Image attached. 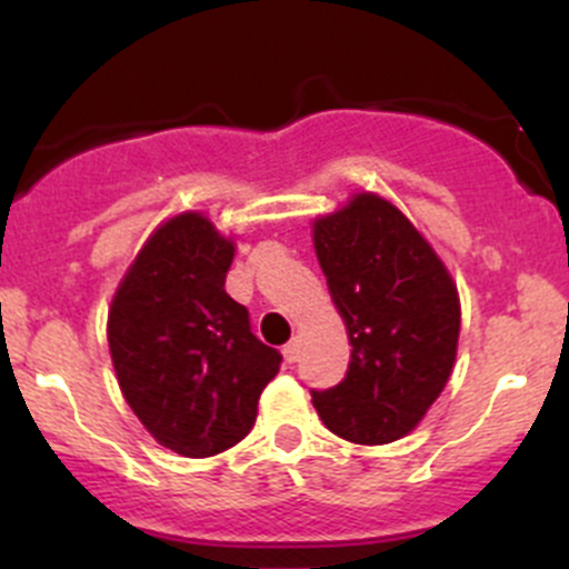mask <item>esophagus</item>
<instances>
[{
    "mask_svg": "<svg viewBox=\"0 0 569 569\" xmlns=\"http://www.w3.org/2000/svg\"><path fill=\"white\" fill-rule=\"evenodd\" d=\"M283 358H286V363H297V360H300V341H289L283 347Z\"/></svg>",
    "mask_w": 569,
    "mask_h": 569,
    "instance_id": "1",
    "label": "esophagus"
}]
</instances>
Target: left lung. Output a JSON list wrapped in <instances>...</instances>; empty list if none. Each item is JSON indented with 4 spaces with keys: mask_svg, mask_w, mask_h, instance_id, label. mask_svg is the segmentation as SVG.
Listing matches in <instances>:
<instances>
[{
    "mask_svg": "<svg viewBox=\"0 0 569 569\" xmlns=\"http://www.w3.org/2000/svg\"><path fill=\"white\" fill-rule=\"evenodd\" d=\"M313 248L352 343L347 377L311 391L313 407L349 443H393L418 427L455 369V280L412 222L371 192L319 217Z\"/></svg>",
    "mask_w": 569,
    "mask_h": 569,
    "instance_id": "1",
    "label": "left lung"
}]
</instances>
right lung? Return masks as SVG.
Instances as JSON below:
<instances>
[{
  "label": "right lung",
  "instance_id": "right-lung-1",
  "mask_svg": "<svg viewBox=\"0 0 569 569\" xmlns=\"http://www.w3.org/2000/svg\"><path fill=\"white\" fill-rule=\"evenodd\" d=\"M233 242L198 211L151 233L112 297L107 321L118 386L142 427L183 457L237 446L280 352L258 341L226 291Z\"/></svg>",
  "mask_w": 569,
  "mask_h": 569
}]
</instances>
